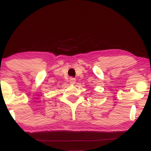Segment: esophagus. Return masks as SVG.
Instances as JSON below:
<instances>
[{
    "label": "esophagus",
    "instance_id": "34e87169",
    "mask_svg": "<svg viewBox=\"0 0 151 151\" xmlns=\"http://www.w3.org/2000/svg\"><path fill=\"white\" fill-rule=\"evenodd\" d=\"M69 82H70V84H71V85H75L76 83V79L73 77H70L69 79Z\"/></svg>",
    "mask_w": 151,
    "mask_h": 151
}]
</instances>
